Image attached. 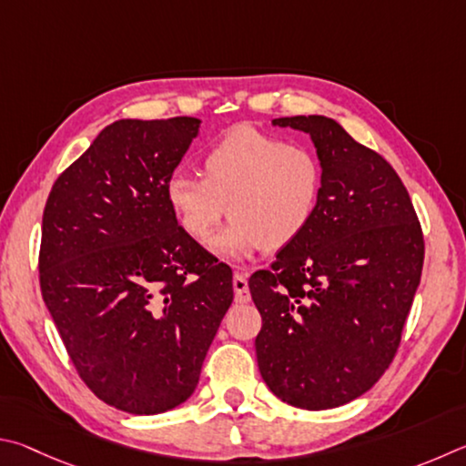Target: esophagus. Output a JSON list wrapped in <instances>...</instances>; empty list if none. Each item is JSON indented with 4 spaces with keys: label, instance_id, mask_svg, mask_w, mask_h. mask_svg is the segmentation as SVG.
<instances>
[{
    "label": "esophagus",
    "instance_id": "34e87169",
    "mask_svg": "<svg viewBox=\"0 0 466 466\" xmlns=\"http://www.w3.org/2000/svg\"><path fill=\"white\" fill-rule=\"evenodd\" d=\"M233 290H235V303H248V300L251 299L246 274L235 272V276H233Z\"/></svg>",
    "mask_w": 466,
    "mask_h": 466
}]
</instances>
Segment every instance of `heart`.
I'll use <instances>...</instances> for the list:
<instances>
[{"label":"heart","instance_id":"1","mask_svg":"<svg viewBox=\"0 0 466 466\" xmlns=\"http://www.w3.org/2000/svg\"><path fill=\"white\" fill-rule=\"evenodd\" d=\"M323 167L305 145L239 125L202 155V177L174 174L166 200L194 241H207L228 212L212 251L243 258L259 248L279 251L307 231L319 207Z\"/></svg>","mask_w":466,"mask_h":466}]
</instances>
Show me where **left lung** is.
<instances>
[{
  "instance_id": "obj_1",
  "label": "left lung",
  "mask_w": 466,
  "mask_h": 466,
  "mask_svg": "<svg viewBox=\"0 0 466 466\" xmlns=\"http://www.w3.org/2000/svg\"><path fill=\"white\" fill-rule=\"evenodd\" d=\"M323 167L311 225L249 279L262 315L258 366L276 397L300 410L346 405L397 354L420 287L423 235L401 177L328 116H287Z\"/></svg>"
}]
</instances>
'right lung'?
<instances>
[{"instance_id": "obj_1", "label": "right lung", "mask_w": 466, "mask_h": 466, "mask_svg": "<svg viewBox=\"0 0 466 466\" xmlns=\"http://www.w3.org/2000/svg\"><path fill=\"white\" fill-rule=\"evenodd\" d=\"M200 120H116L56 177L43 215L45 305L81 380L135 415L194 393L227 309L231 268L187 235L166 184Z\"/></svg>"}]
</instances>
